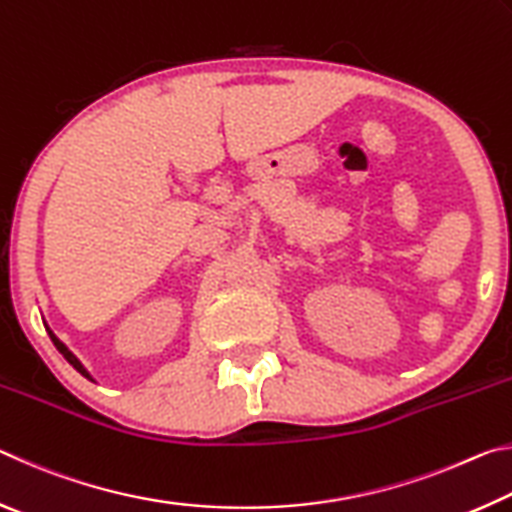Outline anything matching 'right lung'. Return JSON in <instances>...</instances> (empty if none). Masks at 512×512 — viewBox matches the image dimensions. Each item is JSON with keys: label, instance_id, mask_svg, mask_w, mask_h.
<instances>
[{"label": "right lung", "instance_id": "add662e5", "mask_svg": "<svg viewBox=\"0 0 512 512\" xmlns=\"http://www.w3.org/2000/svg\"><path fill=\"white\" fill-rule=\"evenodd\" d=\"M45 327H47V325H45ZM47 332H49V336H51V341H54V345H56V350H58L60 354H63V357H65V359H67L69 363H72V366H74L76 370H79L83 377H88V379H92V375H90V372L83 368V363H81L79 359H76L72 352H69V350H67V345H65L63 341H60V339H58V336H56L54 332H51V329H49V327H47ZM92 381H94V379H92Z\"/></svg>", "mask_w": 512, "mask_h": 512}]
</instances>
